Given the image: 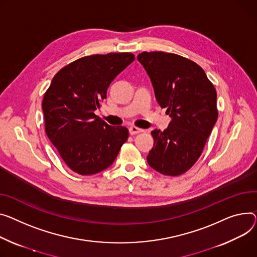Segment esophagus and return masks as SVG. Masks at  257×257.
<instances>
[{
	"label": "esophagus",
	"mask_w": 257,
	"mask_h": 257,
	"mask_svg": "<svg viewBox=\"0 0 257 257\" xmlns=\"http://www.w3.org/2000/svg\"><path fill=\"white\" fill-rule=\"evenodd\" d=\"M143 131H144L143 129H141V128H138V127H135V126H131V127L129 128V133H130L131 135L138 134V133H140V132H143Z\"/></svg>",
	"instance_id": "esophagus-1"
}]
</instances>
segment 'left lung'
Returning a JSON list of instances; mask_svg holds the SVG:
<instances>
[{
	"label": "left lung",
	"instance_id": "left-lung-1",
	"mask_svg": "<svg viewBox=\"0 0 257 257\" xmlns=\"http://www.w3.org/2000/svg\"><path fill=\"white\" fill-rule=\"evenodd\" d=\"M138 60L159 105L173 118L166 130L151 132L154 147L147 161L164 176H181L200 157L217 121L216 89L199 65L182 56L144 51Z\"/></svg>",
	"mask_w": 257,
	"mask_h": 257
}]
</instances>
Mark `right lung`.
Wrapping results in <instances>:
<instances>
[{"label":"right lung","mask_w":257,"mask_h":257,"mask_svg":"<svg viewBox=\"0 0 257 257\" xmlns=\"http://www.w3.org/2000/svg\"><path fill=\"white\" fill-rule=\"evenodd\" d=\"M131 53L80 58L54 76L42 100L45 133L74 173L91 176L106 169L126 143V127H111L95 114L110 82L134 61Z\"/></svg>","instance_id":"1"}]
</instances>
